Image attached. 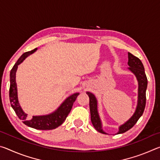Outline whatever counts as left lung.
Wrapping results in <instances>:
<instances>
[{
  "label": "left lung",
  "instance_id": "left-lung-1",
  "mask_svg": "<svg viewBox=\"0 0 160 160\" xmlns=\"http://www.w3.org/2000/svg\"><path fill=\"white\" fill-rule=\"evenodd\" d=\"M128 64L130 66L128 69L135 75L138 82V105L134 114L128 121H127L125 123L119 127L117 134L123 133L126 132L137 123V121H138V119L144 112L146 104V90H147L148 86V79L145 72L144 66H143L141 61L136 56H133L131 53H128ZM87 94L90 98V109L92 123L97 131L102 132L103 134H107L104 131H103L102 122L100 120L98 111H97V101L95 96L90 92H87Z\"/></svg>",
  "mask_w": 160,
  "mask_h": 160
}]
</instances>
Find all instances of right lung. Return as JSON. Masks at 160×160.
Returning <instances> with one entry per match:
<instances>
[{"label": "right lung", "mask_w": 160, "mask_h": 160, "mask_svg": "<svg viewBox=\"0 0 160 160\" xmlns=\"http://www.w3.org/2000/svg\"><path fill=\"white\" fill-rule=\"evenodd\" d=\"M37 49V48H36L30 51H28V52L24 53L19 58L18 61L16 62L14 66L10 70V85L9 90L10 102L11 104V107L14 109L18 118L22 120V122L25 125L38 130H52L56 128L64 122L70 110H71L72 104L76 100L79 93H75L68 97L55 112L50 113V114L44 116H34L31 118L28 117V114L23 112V110L22 109L21 107L20 106V104H19L15 75L18 65H20L28 56L36 51Z\"/></svg>", "instance_id": "1"}]
</instances>
